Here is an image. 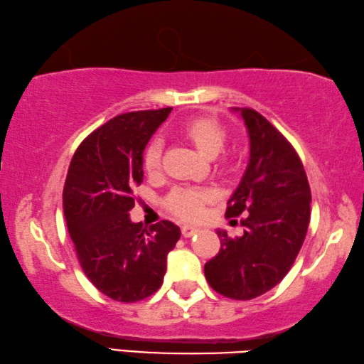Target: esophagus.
I'll return each instance as SVG.
<instances>
[{
  "mask_svg": "<svg viewBox=\"0 0 364 364\" xmlns=\"http://www.w3.org/2000/svg\"><path fill=\"white\" fill-rule=\"evenodd\" d=\"M199 231L197 230L196 226H193V225H184L183 228H181V232H183V236L184 237H191V236H194V234Z\"/></svg>",
  "mask_w": 364,
  "mask_h": 364,
  "instance_id": "obj_1",
  "label": "esophagus"
}]
</instances>
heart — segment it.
Masks as SVG:
<instances>
[{"instance_id": "obj_1", "label": "heart", "mask_w": 364, "mask_h": 364, "mask_svg": "<svg viewBox=\"0 0 364 364\" xmlns=\"http://www.w3.org/2000/svg\"><path fill=\"white\" fill-rule=\"evenodd\" d=\"M181 136L189 139L197 149L207 157H215L223 149L226 143V128L213 117L199 115L191 117L178 127ZM162 139L152 138L147 143L143 154L144 170L149 175H156L162 164ZM213 199V193L200 188H176L168 197V208L175 215L186 220H197L202 217L204 208Z\"/></svg>"}]
</instances>
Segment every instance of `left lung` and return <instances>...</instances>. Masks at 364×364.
Returning <instances> with one entry per match:
<instances>
[{"label":"left lung","instance_id":"1","mask_svg":"<svg viewBox=\"0 0 364 364\" xmlns=\"http://www.w3.org/2000/svg\"><path fill=\"white\" fill-rule=\"evenodd\" d=\"M236 110L247 127L250 157L226 217L244 215V234L231 239L218 230L221 247L204 273L213 291L250 300L279 284L294 264L310 223L311 193L292 144L257 110Z\"/></svg>","mask_w":364,"mask_h":364}]
</instances>
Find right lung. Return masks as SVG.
I'll return each mask as SVG.
<instances>
[{
  "label": "right lung",
  "instance_id": "obj_1",
  "mask_svg": "<svg viewBox=\"0 0 364 364\" xmlns=\"http://www.w3.org/2000/svg\"><path fill=\"white\" fill-rule=\"evenodd\" d=\"M171 107L117 115L83 139L67 171L63 202L80 267L117 301L143 300L162 286L167 255L181 236L168 220L133 223L143 152Z\"/></svg>",
  "mask_w": 364,
  "mask_h": 364
}]
</instances>
